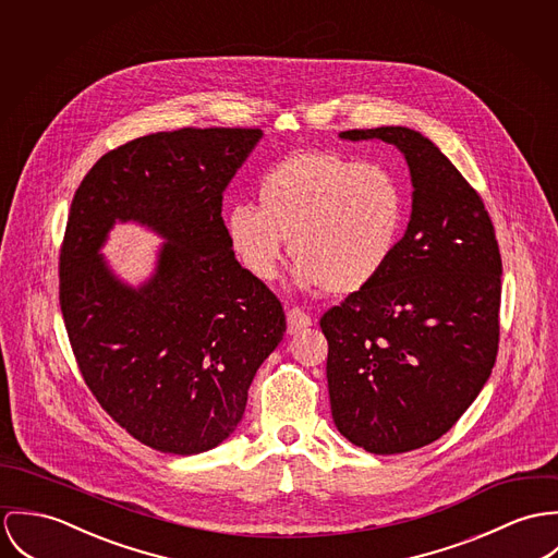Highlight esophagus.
<instances>
[{"label": "esophagus", "mask_w": 558, "mask_h": 558, "mask_svg": "<svg viewBox=\"0 0 558 558\" xmlns=\"http://www.w3.org/2000/svg\"><path fill=\"white\" fill-rule=\"evenodd\" d=\"M287 325H289V333H298L300 329L312 325V316L306 310L293 306V308L287 310Z\"/></svg>", "instance_id": "obj_1"}]
</instances>
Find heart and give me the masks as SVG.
Returning a JSON list of instances; mask_svg holds the SVG:
<instances>
[{"mask_svg": "<svg viewBox=\"0 0 558 558\" xmlns=\"http://www.w3.org/2000/svg\"><path fill=\"white\" fill-rule=\"evenodd\" d=\"M258 207L238 201L225 216L229 246L258 280L280 271L287 240L295 280L336 295L357 293L389 267L407 229V190L380 162L338 151L291 154L258 178Z\"/></svg>", "mask_w": 558, "mask_h": 558, "instance_id": "obj_1", "label": "heart"}]
</instances>
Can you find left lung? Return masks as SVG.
<instances>
[{
    "label": "left lung",
    "mask_w": 558,
    "mask_h": 558,
    "mask_svg": "<svg viewBox=\"0 0 558 558\" xmlns=\"http://www.w3.org/2000/svg\"><path fill=\"white\" fill-rule=\"evenodd\" d=\"M396 145L413 214L389 267L320 316L331 415L371 453H404L447 433L486 385L498 353L500 252L480 192L424 134L340 132Z\"/></svg>",
    "instance_id": "8db88e82"
}]
</instances>
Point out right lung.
<instances>
[{
	"instance_id": "add662e5",
	"label": "right lung",
	"mask_w": 558,
	"mask_h": 558,
	"mask_svg": "<svg viewBox=\"0 0 558 558\" xmlns=\"http://www.w3.org/2000/svg\"><path fill=\"white\" fill-rule=\"evenodd\" d=\"M258 138V128H182L128 141L70 205L60 306L76 366L116 424L165 453H201L233 433L287 331L280 300L238 263L222 220V192ZM116 219L170 240L141 290L97 254Z\"/></svg>"
}]
</instances>
